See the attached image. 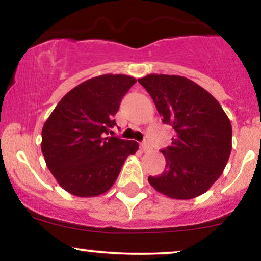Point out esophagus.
<instances>
[{
  "instance_id": "esophagus-1",
  "label": "esophagus",
  "mask_w": 261,
  "mask_h": 261,
  "mask_svg": "<svg viewBox=\"0 0 261 261\" xmlns=\"http://www.w3.org/2000/svg\"><path fill=\"white\" fill-rule=\"evenodd\" d=\"M140 149H142V151H143V152H146V151H149V150H150V146H149V144L146 143V142L142 143V144H140Z\"/></svg>"
}]
</instances>
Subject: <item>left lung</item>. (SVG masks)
Segmentation results:
<instances>
[{"instance_id": "8db88e82", "label": "left lung", "mask_w": 261, "mask_h": 261, "mask_svg": "<svg viewBox=\"0 0 261 261\" xmlns=\"http://www.w3.org/2000/svg\"><path fill=\"white\" fill-rule=\"evenodd\" d=\"M154 100L165 124L176 136L162 150L165 171L149 176L155 191L187 200L209 191L226 167L232 150V125L210 93L180 75L149 74L138 79Z\"/></svg>"}]
</instances>
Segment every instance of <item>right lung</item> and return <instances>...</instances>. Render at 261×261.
<instances>
[{
    "mask_svg": "<svg viewBox=\"0 0 261 261\" xmlns=\"http://www.w3.org/2000/svg\"><path fill=\"white\" fill-rule=\"evenodd\" d=\"M136 78L103 74L68 91L46 119L41 151L52 176L64 191L81 198L97 197L117 179L125 159L137 152L134 140L106 137L116 125L122 97Z\"/></svg>",
    "mask_w": 261,
    "mask_h": 261,
    "instance_id": "1",
    "label": "right lung"
}]
</instances>
